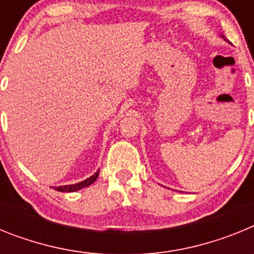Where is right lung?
<instances>
[{"label": "right lung", "instance_id": "1", "mask_svg": "<svg viewBox=\"0 0 254 254\" xmlns=\"http://www.w3.org/2000/svg\"><path fill=\"white\" fill-rule=\"evenodd\" d=\"M98 176H99V172H96L93 177L85 179L84 182H80V183H77V185L62 186V187H55V190H58V192H73V190H81V188L87 187V186H90L91 183H94V182L96 181V178H98Z\"/></svg>", "mask_w": 254, "mask_h": 254}]
</instances>
